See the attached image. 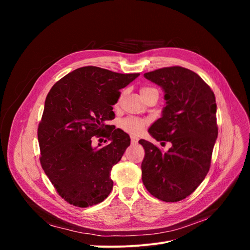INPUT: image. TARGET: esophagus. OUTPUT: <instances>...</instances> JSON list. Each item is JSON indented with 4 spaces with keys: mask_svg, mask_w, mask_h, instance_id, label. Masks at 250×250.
Returning <instances> with one entry per match:
<instances>
[{
    "mask_svg": "<svg viewBox=\"0 0 250 250\" xmlns=\"http://www.w3.org/2000/svg\"><path fill=\"white\" fill-rule=\"evenodd\" d=\"M139 142V140L137 138H133L131 137V144H137Z\"/></svg>",
    "mask_w": 250,
    "mask_h": 250,
    "instance_id": "1",
    "label": "esophagus"
}]
</instances>
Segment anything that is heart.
Here are the masks:
<instances>
[{
	"label": "heart",
	"instance_id": "heart-1",
	"mask_svg": "<svg viewBox=\"0 0 250 250\" xmlns=\"http://www.w3.org/2000/svg\"><path fill=\"white\" fill-rule=\"evenodd\" d=\"M153 89L154 88H152V87H142L140 89V93L143 96L148 92H151V90H153ZM121 97H122V95L119 96L118 100H117V104L120 102ZM145 124H146V122L142 119L128 117V118H125V119L120 121L119 127L121 128V129H123L124 131H126L128 133H130L132 135H137L142 131V129L144 128V126H145Z\"/></svg>",
	"mask_w": 250,
	"mask_h": 250
}]
</instances>
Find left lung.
<instances>
[{
  "label": "left lung",
  "instance_id": "8db88e82",
  "mask_svg": "<svg viewBox=\"0 0 250 250\" xmlns=\"http://www.w3.org/2000/svg\"><path fill=\"white\" fill-rule=\"evenodd\" d=\"M165 92L162 118L149 128L158 141L171 143L162 150L145 140L142 179L157 199L176 202L191 195L206 178L218 135L217 105L213 90L193 71L183 66L163 67L144 74Z\"/></svg>",
  "mask_w": 250,
  "mask_h": 250
}]
</instances>
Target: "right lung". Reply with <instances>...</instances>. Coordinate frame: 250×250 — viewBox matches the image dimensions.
Masks as SVG:
<instances>
[{
    "instance_id": "right-lung-1",
    "label": "right lung",
    "mask_w": 250,
    "mask_h": 250,
    "mask_svg": "<svg viewBox=\"0 0 250 250\" xmlns=\"http://www.w3.org/2000/svg\"><path fill=\"white\" fill-rule=\"evenodd\" d=\"M139 75L88 65L65 75L50 89L37 129L40 161L58 195L70 204L92 207L111 192V168L130 145V138L107 121L115 119L112 105L119 90ZM94 136L111 143L95 148Z\"/></svg>"
}]
</instances>
